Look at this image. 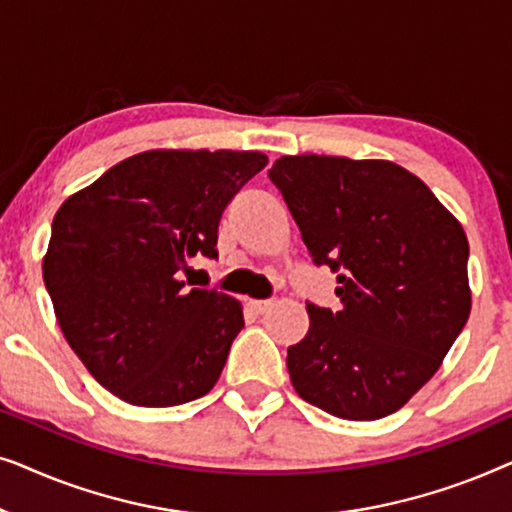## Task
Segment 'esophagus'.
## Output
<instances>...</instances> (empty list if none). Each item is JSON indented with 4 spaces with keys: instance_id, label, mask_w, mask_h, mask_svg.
I'll return each mask as SVG.
<instances>
[{
    "instance_id": "obj_1",
    "label": "esophagus",
    "mask_w": 512,
    "mask_h": 512,
    "mask_svg": "<svg viewBox=\"0 0 512 512\" xmlns=\"http://www.w3.org/2000/svg\"><path fill=\"white\" fill-rule=\"evenodd\" d=\"M251 310H254L256 314H265L272 307V300H251Z\"/></svg>"
}]
</instances>
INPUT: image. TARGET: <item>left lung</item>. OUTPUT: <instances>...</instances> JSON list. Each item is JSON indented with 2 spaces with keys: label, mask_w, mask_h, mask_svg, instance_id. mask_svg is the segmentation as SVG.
Returning a JSON list of instances; mask_svg holds the SVG:
<instances>
[{
  "label": "left lung",
  "mask_w": 512,
  "mask_h": 512,
  "mask_svg": "<svg viewBox=\"0 0 512 512\" xmlns=\"http://www.w3.org/2000/svg\"><path fill=\"white\" fill-rule=\"evenodd\" d=\"M314 263L338 272L340 310L307 305L289 347L300 398L373 422L436 375L471 314L468 240L422 179L391 160L282 156L268 172Z\"/></svg>",
  "instance_id": "8db88e82"
}]
</instances>
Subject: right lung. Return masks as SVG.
<instances>
[{"label": "right lung", "mask_w": 512, "mask_h": 512, "mask_svg": "<svg viewBox=\"0 0 512 512\" xmlns=\"http://www.w3.org/2000/svg\"><path fill=\"white\" fill-rule=\"evenodd\" d=\"M265 165L261 151L153 149L62 202L44 284L69 347L121 401L170 408L219 380L242 303L184 291L179 272L216 258L223 209Z\"/></svg>", "instance_id": "obj_1"}]
</instances>
